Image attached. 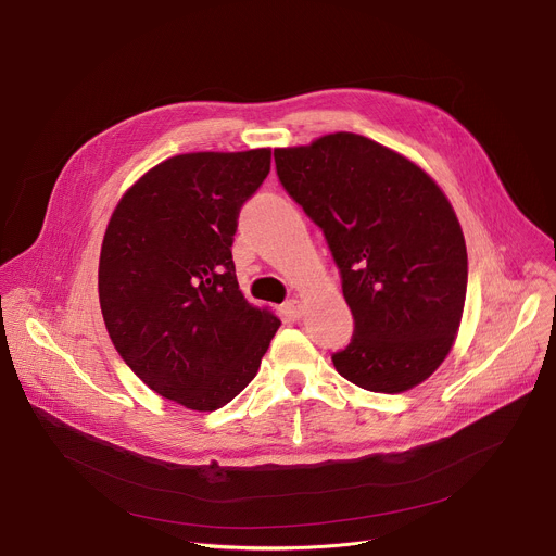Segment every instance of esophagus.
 Here are the masks:
<instances>
[{
    "mask_svg": "<svg viewBox=\"0 0 556 556\" xmlns=\"http://www.w3.org/2000/svg\"><path fill=\"white\" fill-rule=\"evenodd\" d=\"M283 313L290 317V319H300L302 313H304V306L300 300H290L286 306H283Z\"/></svg>",
    "mask_w": 556,
    "mask_h": 556,
    "instance_id": "esophagus-1",
    "label": "esophagus"
}]
</instances>
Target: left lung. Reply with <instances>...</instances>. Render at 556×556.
Here are the masks:
<instances>
[{
	"label": "left lung",
	"instance_id": "8db88e82",
	"mask_svg": "<svg viewBox=\"0 0 556 556\" xmlns=\"http://www.w3.org/2000/svg\"><path fill=\"white\" fill-rule=\"evenodd\" d=\"M286 192L324 230L355 319L338 374L376 393L425 382L450 355L467 294L458 216L414 161L349 131L275 150Z\"/></svg>",
	"mask_w": 556,
	"mask_h": 556
}]
</instances>
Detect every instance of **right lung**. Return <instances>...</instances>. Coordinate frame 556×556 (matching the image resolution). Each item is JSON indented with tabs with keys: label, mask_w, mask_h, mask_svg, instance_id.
Returning a JSON list of instances; mask_svg holds the SVG:
<instances>
[{
	"label": "right lung",
	"mask_w": 556,
	"mask_h": 556,
	"mask_svg": "<svg viewBox=\"0 0 556 556\" xmlns=\"http://www.w3.org/2000/svg\"><path fill=\"white\" fill-rule=\"evenodd\" d=\"M270 150L192 152L144 172L102 239L100 308L121 357L156 391L214 412L256 376L281 326L239 290L232 241Z\"/></svg>",
	"instance_id": "1"
}]
</instances>
